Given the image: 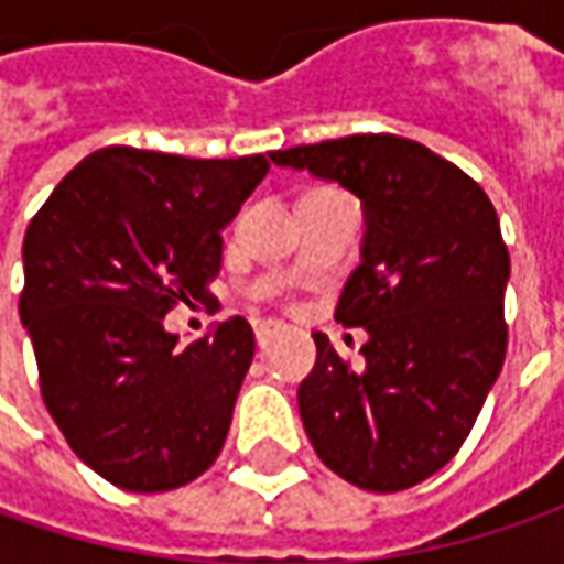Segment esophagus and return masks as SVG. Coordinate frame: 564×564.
Listing matches in <instances>:
<instances>
[{"mask_svg": "<svg viewBox=\"0 0 564 564\" xmlns=\"http://www.w3.org/2000/svg\"><path fill=\"white\" fill-rule=\"evenodd\" d=\"M272 329H275V323H272V319H257V323H253V336H257V345H263Z\"/></svg>", "mask_w": 564, "mask_h": 564, "instance_id": "esophagus-1", "label": "esophagus"}]
</instances>
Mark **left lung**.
<instances>
[{
    "label": "left lung",
    "instance_id": "obj_1",
    "mask_svg": "<svg viewBox=\"0 0 564 564\" xmlns=\"http://www.w3.org/2000/svg\"><path fill=\"white\" fill-rule=\"evenodd\" d=\"M351 191L364 209L341 326L367 329L364 364L314 333L297 389L319 462L373 492L414 487L448 465L502 370L509 250L484 187L423 143L351 134L270 153Z\"/></svg>",
    "mask_w": 564,
    "mask_h": 564
}]
</instances>
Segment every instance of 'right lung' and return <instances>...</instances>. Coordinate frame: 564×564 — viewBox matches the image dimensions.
<instances>
[{
    "label": "right lung",
    "mask_w": 564,
    "mask_h": 564,
    "mask_svg": "<svg viewBox=\"0 0 564 564\" xmlns=\"http://www.w3.org/2000/svg\"><path fill=\"white\" fill-rule=\"evenodd\" d=\"M267 172L260 153L187 160L102 147L28 226L21 323L40 392L77 458L116 487H185L223 452L253 329L231 316L178 345L163 319L206 292L223 228Z\"/></svg>",
    "instance_id": "obj_1"
}]
</instances>
